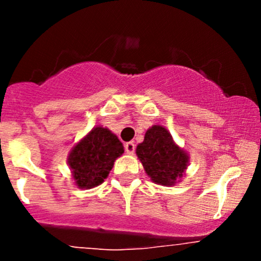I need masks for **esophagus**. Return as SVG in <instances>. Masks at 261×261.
<instances>
[{
	"label": "esophagus",
	"instance_id": "obj_1",
	"mask_svg": "<svg viewBox=\"0 0 261 261\" xmlns=\"http://www.w3.org/2000/svg\"><path fill=\"white\" fill-rule=\"evenodd\" d=\"M125 150L127 154H134V151H135V144H134L133 141H130V143H126Z\"/></svg>",
	"mask_w": 261,
	"mask_h": 261
}]
</instances>
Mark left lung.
Returning a JSON list of instances; mask_svg holds the SVG:
<instances>
[{
    "label": "left lung",
    "instance_id": "left-lung-1",
    "mask_svg": "<svg viewBox=\"0 0 261 261\" xmlns=\"http://www.w3.org/2000/svg\"><path fill=\"white\" fill-rule=\"evenodd\" d=\"M136 155L150 179L164 187L180 181L189 162L188 154L160 125L151 126L146 131L144 141L136 147Z\"/></svg>",
    "mask_w": 261,
    "mask_h": 261
}]
</instances>
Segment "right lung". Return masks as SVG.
<instances>
[{
  "mask_svg": "<svg viewBox=\"0 0 261 261\" xmlns=\"http://www.w3.org/2000/svg\"><path fill=\"white\" fill-rule=\"evenodd\" d=\"M123 154V145L109 128L97 126L73 146L68 156L78 188L91 189L109 177L115 160Z\"/></svg>",
  "mask_w": 261,
  "mask_h": 261,
  "instance_id": "obj_1",
  "label": "right lung"
}]
</instances>
